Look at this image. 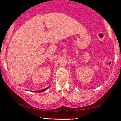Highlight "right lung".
Returning a JSON list of instances; mask_svg holds the SVG:
<instances>
[{"mask_svg":"<svg viewBox=\"0 0 121 121\" xmlns=\"http://www.w3.org/2000/svg\"><path fill=\"white\" fill-rule=\"evenodd\" d=\"M50 86H48V87H47V88H45V89H42V90H40V91H33V92H35V93H42V92H43V91H45L46 90H47L48 88H49L50 87Z\"/></svg>","mask_w":121,"mask_h":121,"instance_id":"1","label":"right lung"}]
</instances>
